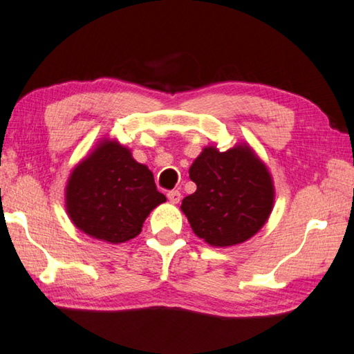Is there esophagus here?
<instances>
[{
  "label": "esophagus",
  "mask_w": 354,
  "mask_h": 354,
  "mask_svg": "<svg viewBox=\"0 0 354 354\" xmlns=\"http://www.w3.org/2000/svg\"><path fill=\"white\" fill-rule=\"evenodd\" d=\"M180 198H182V194L176 189V191H169L168 192V200L171 203H178Z\"/></svg>",
  "instance_id": "1"
}]
</instances>
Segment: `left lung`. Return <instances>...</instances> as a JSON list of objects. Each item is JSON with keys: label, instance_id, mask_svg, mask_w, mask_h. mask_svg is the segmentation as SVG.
Listing matches in <instances>:
<instances>
[{"label": "left lung", "instance_id": "8db88e82", "mask_svg": "<svg viewBox=\"0 0 354 354\" xmlns=\"http://www.w3.org/2000/svg\"><path fill=\"white\" fill-rule=\"evenodd\" d=\"M189 178L197 189L182 200L180 208L194 234L212 246L245 242L271 214V174L248 145L225 152L208 146L191 165Z\"/></svg>", "mask_w": 354, "mask_h": 354}]
</instances>
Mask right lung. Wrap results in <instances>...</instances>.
Returning a JSON list of instances; mask_svg holds the SVG:
<instances>
[{"instance_id": "1", "label": "right lung", "mask_w": 354, "mask_h": 354, "mask_svg": "<svg viewBox=\"0 0 354 354\" xmlns=\"http://www.w3.org/2000/svg\"><path fill=\"white\" fill-rule=\"evenodd\" d=\"M166 202L148 166L114 140H102L82 160L66 186V211L80 231L123 243L142 231L149 212Z\"/></svg>"}]
</instances>
